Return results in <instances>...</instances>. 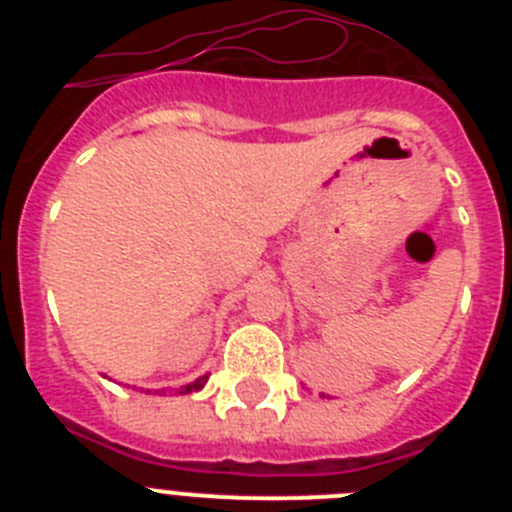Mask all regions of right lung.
<instances>
[{
  "label": "right lung",
  "mask_w": 512,
  "mask_h": 512,
  "mask_svg": "<svg viewBox=\"0 0 512 512\" xmlns=\"http://www.w3.org/2000/svg\"><path fill=\"white\" fill-rule=\"evenodd\" d=\"M207 377H210V374H205V377H200V379H194L192 384H187V387H182V390H179V392H182V395H184V392H197V390H202V387H205V384H207Z\"/></svg>",
  "instance_id": "obj_1"
}]
</instances>
